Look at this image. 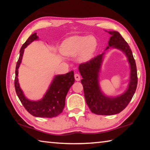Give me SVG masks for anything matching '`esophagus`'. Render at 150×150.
Listing matches in <instances>:
<instances>
[{
    "mask_svg": "<svg viewBox=\"0 0 150 150\" xmlns=\"http://www.w3.org/2000/svg\"><path fill=\"white\" fill-rule=\"evenodd\" d=\"M75 80L77 81H80V79H81V77H80V75H79V74H77V73H76V74H75Z\"/></svg>",
    "mask_w": 150,
    "mask_h": 150,
    "instance_id": "1",
    "label": "esophagus"
}]
</instances>
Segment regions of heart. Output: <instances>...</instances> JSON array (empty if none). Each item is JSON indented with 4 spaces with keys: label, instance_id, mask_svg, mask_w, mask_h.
Instances as JSON below:
<instances>
[{
    "label": "heart",
    "instance_id": "obj_1",
    "mask_svg": "<svg viewBox=\"0 0 150 150\" xmlns=\"http://www.w3.org/2000/svg\"><path fill=\"white\" fill-rule=\"evenodd\" d=\"M97 40L91 35H74L65 39L61 45L60 51L66 56L78 55L79 60L87 62L94 56L97 48Z\"/></svg>",
    "mask_w": 150,
    "mask_h": 150
}]
</instances>
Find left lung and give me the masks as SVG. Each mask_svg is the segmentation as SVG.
<instances>
[{"label": "left lung", "mask_w": 150, "mask_h": 150, "mask_svg": "<svg viewBox=\"0 0 150 150\" xmlns=\"http://www.w3.org/2000/svg\"><path fill=\"white\" fill-rule=\"evenodd\" d=\"M108 32L111 36L105 51L111 47L120 50L125 54L130 65V79L128 87L123 93L116 96H107L101 90L99 85V73L105 52L89 62L79 65V71L83 77L81 82L83 87L86 103L91 111L98 115H113L122 111L132 98L138 83L136 62L128 43L119 32Z\"/></svg>", "instance_id": "1"}]
</instances>
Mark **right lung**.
<instances>
[{"label": "right lung", "instance_id": "right-lung-1", "mask_svg": "<svg viewBox=\"0 0 150 150\" xmlns=\"http://www.w3.org/2000/svg\"><path fill=\"white\" fill-rule=\"evenodd\" d=\"M36 33L32 34L20 50V56L16 66L14 87L20 102L30 114L35 117L53 118L60 115L65 105V97L70 87L75 81L74 72L55 75L43 98L38 100H32L24 95L18 83V68L22 62L24 49L32 42L38 40Z\"/></svg>", "mask_w": 150, "mask_h": 150}]
</instances>
